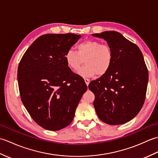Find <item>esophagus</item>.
I'll return each instance as SVG.
<instances>
[{
	"mask_svg": "<svg viewBox=\"0 0 158 158\" xmlns=\"http://www.w3.org/2000/svg\"><path fill=\"white\" fill-rule=\"evenodd\" d=\"M84 80H85V83H86V85H88L89 82H90V80H89V79H87V78H85Z\"/></svg>",
	"mask_w": 158,
	"mask_h": 158,
	"instance_id": "34e87169",
	"label": "esophagus"
}]
</instances>
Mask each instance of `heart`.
<instances>
[{"mask_svg":"<svg viewBox=\"0 0 158 158\" xmlns=\"http://www.w3.org/2000/svg\"><path fill=\"white\" fill-rule=\"evenodd\" d=\"M76 51L69 50L65 54V61L73 71L78 70L85 62V66L79 71L83 77L104 75L111 66L113 53L106 43L87 40L76 46Z\"/></svg>","mask_w":158,"mask_h":158,"instance_id":"b5f03b06","label":"heart"}]
</instances>
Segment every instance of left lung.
<instances>
[{
	"instance_id": "obj_1",
	"label": "left lung",
	"mask_w": 158,
	"mask_h": 158,
	"mask_svg": "<svg viewBox=\"0 0 158 158\" xmlns=\"http://www.w3.org/2000/svg\"><path fill=\"white\" fill-rule=\"evenodd\" d=\"M92 35L106 41L113 53L109 71L88 85L95 96L96 114L109 125L125 123L139 113L145 102L149 74L143 53L118 32Z\"/></svg>"
}]
</instances>
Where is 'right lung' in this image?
<instances>
[{
    "instance_id": "right-lung-1",
    "label": "right lung",
    "mask_w": 158,
    "mask_h": 158,
    "mask_svg": "<svg viewBox=\"0 0 158 158\" xmlns=\"http://www.w3.org/2000/svg\"><path fill=\"white\" fill-rule=\"evenodd\" d=\"M81 38L72 33L39 36L26 50L18 69L22 103L35 122L57 131L72 122L88 87L67 66L65 54Z\"/></svg>"
}]
</instances>
